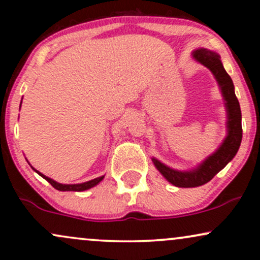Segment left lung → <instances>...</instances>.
<instances>
[{
	"mask_svg": "<svg viewBox=\"0 0 260 260\" xmlns=\"http://www.w3.org/2000/svg\"><path fill=\"white\" fill-rule=\"evenodd\" d=\"M192 56L197 62L209 68L219 83L223 100L226 101V110H228V136L215 153L208 156L201 165H198V168L190 171H178V170L164 165L155 157L151 159L155 168L159 170L160 174L170 183L182 188L199 187L208 183L217 172L221 171L230 161L234 159L242 140V123H241L242 115H241L240 103L236 98L235 86L231 77L223 68L220 56L216 52L203 49V47L194 50Z\"/></svg>",
	"mask_w": 260,
	"mask_h": 260,
	"instance_id": "obj_1",
	"label": "left lung"
}]
</instances>
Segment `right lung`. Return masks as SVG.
Segmentation results:
<instances>
[{
  "label": "right lung",
  "instance_id": "1",
  "mask_svg": "<svg viewBox=\"0 0 260 260\" xmlns=\"http://www.w3.org/2000/svg\"><path fill=\"white\" fill-rule=\"evenodd\" d=\"M20 104H22V103H20ZM31 168H32V166H31ZM32 170H34V171H37V170H35L34 168H32ZM37 174H39V175L41 176V177L45 178V180L49 182V183L51 184V186H52L53 188H56V189H57V190H62V192H66V190H73V192H83V190H86V189H89V188L96 186V184L99 183V182L103 181V178H104V176H101V177L94 178V180L88 181V182H84V183H78V184H62V183H58V182L51 180V178H50V177H46V176L41 174V172L37 171Z\"/></svg>",
  "mask_w": 260,
  "mask_h": 260
}]
</instances>
